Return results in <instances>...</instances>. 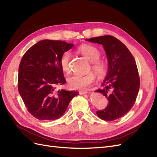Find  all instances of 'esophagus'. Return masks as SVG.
I'll use <instances>...</instances> for the list:
<instances>
[{"mask_svg":"<svg viewBox=\"0 0 157 157\" xmlns=\"http://www.w3.org/2000/svg\"><path fill=\"white\" fill-rule=\"evenodd\" d=\"M88 92L87 91H79V94L80 95H83V94H87Z\"/></svg>","mask_w":157,"mask_h":157,"instance_id":"34e87169","label":"esophagus"}]
</instances>
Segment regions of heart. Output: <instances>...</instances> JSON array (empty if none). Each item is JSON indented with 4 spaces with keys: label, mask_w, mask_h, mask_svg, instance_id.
<instances>
[{
    "label": "heart",
    "mask_w": 157,
    "mask_h": 157,
    "mask_svg": "<svg viewBox=\"0 0 157 157\" xmlns=\"http://www.w3.org/2000/svg\"><path fill=\"white\" fill-rule=\"evenodd\" d=\"M78 52L84 56L90 62L92 63V69L98 77H103L107 72V65L103 61L99 60L101 52L96 47L90 44H82L78 48ZM71 54L69 52H65L61 56L59 63L62 70L65 73L70 71ZM96 79L95 75L92 73L85 75H75L67 79L69 86L73 90H85L94 83Z\"/></svg>",
    "instance_id": "heart-1"
}]
</instances>
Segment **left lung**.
<instances>
[{
  "mask_svg": "<svg viewBox=\"0 0 157 157\" xmlns=\"http://www.w3.org/2000/svg\"><path fill=\"white\" fill-rule=\"evenodd\" d=\"M86 40L102 44L108 59V73L102 88L96 90L105 96L107 107L97 111L102 120L113 121L125 115L136 100L140 80L134 56L127 47L111 35L93 37Z\"/></svg>",
  "mask_w": 157,
  "mask_h": 157,
  "instance_id": "obj_1",
  "label": "left lung"
}]
</instances>
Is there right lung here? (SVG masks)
Masks as SVG:
<instances>
[{
    "label": "right lung",
    "instance_id": "add662e5",
    "mask_svg": "<svg viewBox=\"0 0 157 157\" xmlns=\"http://www.w3.org/2000/svg\"><path fill=\"white\" fill-rule=\"evenodd\" d=\"M73 46L61 40H43L32 46L23 56L19 66V93L28 112L37 119H58L78 94L56 89L66 82L59 63L61 56Z\"/></svg>",
    "mask_w": 157,
    "mask_h": 157
}]
</instances>
